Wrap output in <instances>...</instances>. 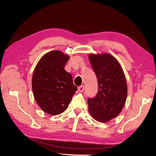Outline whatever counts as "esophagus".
Listing matches in <instances>:
<instances>
[{
	"label": "esophagus",
	"mask_w": 156,
	"mask_h": 156,
	"mask_svg": "<svg viewBox=\"0 0 156 156\" xmlns=\"http://www.w3.org/2000/svg\"><path fill=\"white\" fill-rule=\"evenodd\" d=\"M78 90L79 92H83V90H84V86H80V87H78Z\"/></svg>",
	"instance_id": "esophagus-1"
}]
</instances>
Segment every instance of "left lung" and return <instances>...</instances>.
I'll list each match as a JSON object with an SVG mask.
<instances>
[{"instance_id": "left-lung-1", "label": "left lung", "mask_w": 156, "mask_h": 156, "mask_svg": "<svg viewBox=\"0 0 156 156\" xmlns=\"http://www.w3.org/2000/svg\"><path fill=\"white\" fill-rule=\"evenodd\" d=\"M89 60L98 82V92L88 98V109L95 120L108 122L121 112L127 97L125 74L117 60L108 53L90 54Z\"/></svg>"}]
</instances>
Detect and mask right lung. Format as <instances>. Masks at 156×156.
Segmentation results:
<instances>
[{"mask_svg": "<svg viewBox=\"0 0 156 156\" xmlns=\"http://www.w3.org/2000/svg\"><path fill=\"white\" fill-rule=\"evenodd\" d=\"M69 59L60 51L49 52L39 60L33 73L34 98L44 112L51 115L64 112L77 90L72 75L65 70Z\"/></svg>", "mask_w": 156, "mask_h": 156, "instance_id": "add662e5", "label": "right lung"}]
</instances>
